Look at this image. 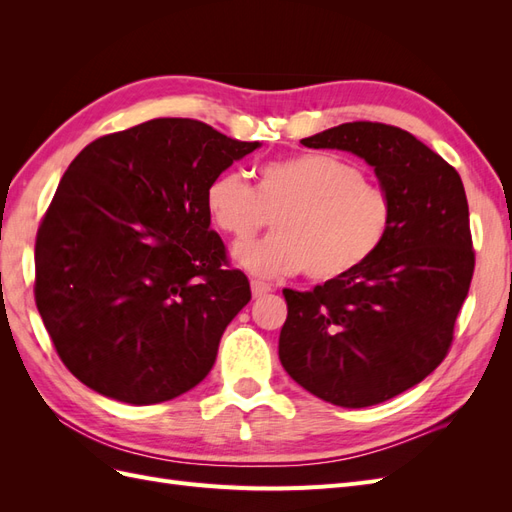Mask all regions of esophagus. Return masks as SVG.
<instances>
[{
	"label": "esophagus",
	"mask_w": 512,
	"mask_h": 512,
	"mask_svg": "<svg viewBox=\"0 0 512 512\" xmlns=\"http://www.w3.org/2000/svg\"><path fill=\"white\" fill-rule=\"evenodd\" d=\"M271 290H273V286H271V284L252 280V294H254V299H258V297H265V294H269Z\"/></svg>",
	"instance_id": "1"
}]
</instances>
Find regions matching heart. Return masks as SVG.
I'll return each mask as SVG.
<instances>
[{
    "label": "heart",
    "instance_id": "b5f03b06",
    "mask_svg": "<svg viewBox=\"0 0 512 512\" xmlns=\"http://www.w3.org/2000/svg\"><path fill=\"white\" fill-rule=\"evenodd\" d=\"M205 211L224 235L245 241L275 213V235L243 243L232 262L258 277L307 271L333 282L374 258L393 224V200L363 170L333 153L307 151L256 168L252 188L235 170L205 188Z\"/></svg>",
    "mask_w": 512,
    "mask_h": 512
}]
</instances>
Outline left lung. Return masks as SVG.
Wrapping results in <instances>:
<instances>
[{
	"instance_id": "1",
	"label": "left lung",
	"mask_w": 512,
	"mask_h": 512,
	"mask_svg": "<svg viewBox=\"0 0 512 512\" xmlns=\"http://www.w3.org/2000/svg\"><path fill=\"white\" fill-rule=\"evenodd\" d=\"M301 143L365 160L393 200V224L359 271L284 290L280 361L333 406H376L425 380L453 342L474 271L466 190L436 151L386 123H342Z\"/></svg>"
}]
</instances>
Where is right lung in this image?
<instances>
[{
    "instance_id": "right-lung-1",
    "label": "right lung",
    "mask_w": 512,
    "mask_h": 512,
    "mask_svg": "<svg viewBox=\"0 0 512 512\" xmlns=\"http://www.w3.org/2000/svg\"><path fill=\"white\" fill-rule=\"evenodd\" d=\"M260 143L164 117L89 143L36 239V305L91 391L149 406L194 389L252 299L205 211L207 183Z\"/></svg>"
}]
</instances>
